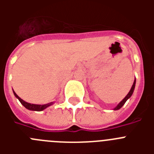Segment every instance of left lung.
<instances>
[{
	"label": "left lung",
	"mask_w": 154,
	"mask_h": 154,
	"mask_svg": "<svg viewBox=\"0 0 154 154\" xmlns=\"http://www.w3.org/2000/svg\"><path fill=\"white\" fill-rule=\"evenodd\" d=\"M135 85H136V79H135V80H134V82H133V85H132V87H131V89H130V92H128V94L126 96V97H125L124 99H123V100H122V101H121L120 103H119V104H118L117 106H116L115 108L113 109V110L119 109H120L121 107L123 106V105L125 104V103H126V102L127 101V99H129L130 97H131V96H132V95H133V91H134V89H135Z\"/></svg>",
	"instance_id": "8db88e82"
}]
</instances>
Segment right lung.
Returning <instances> with one entry per match:
<instances>
[{
  "instance_id": "1",
  "label": "right lung",
  "mask_w": 154,
  "mask_h": 154,
  "mask_svg": "<svg viewBox=\"0 0 154 154\" xmlns=\"http://www.w3.org/2000/svg\"><path fill=\"white\" fill-rule=\"evenodd\" d=\"M13 92H14V95L15 96V97L18 99L19 101H20V103H21V104H22L23 106L25 107V108L28 109H29V110H32V111H42V110H44L45 109L48 108V106H51V105L54 104V102H51V103H47V104H44V105L32 104V103H27V102L24 101L22 99H21V98L19 97V96H17V94L15 93V92H14V90H13Z\"/></svg>"
}]
</instances>
